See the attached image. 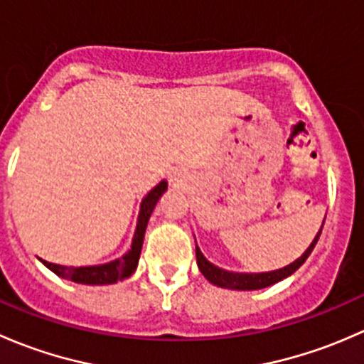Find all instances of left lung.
<instances>
[{"label": "left lung", "instance_id": "obj_1", "mask_svg": "<svg viewBox=\"0 0 364 364\" xmlns=\"http://www.w3.org/2000/svg\"><path fill=\"white\" fill-rule=\"evenodd\" d=\"M322 227H324V222H322ZM322 227L317 232V236L314 237L310 247L306 248V252H304L299 259H296L292 264L282 267V269L267 271V273H232V271H225L222 269V267L209 262V260L203 255V252L199 250V247L196 245L197 266H199L200 273L204 274V278H208L213 285H218V287H223V289H232V291H259V289L269 287V285L291 277L294 271H297L301 266H303L304 260L308 259V255H310L311 250L315 248V245H317L318 236H321L322 232Z\"/></svg>", "mask_w": 364, "mask_h": 364}]
</instances>
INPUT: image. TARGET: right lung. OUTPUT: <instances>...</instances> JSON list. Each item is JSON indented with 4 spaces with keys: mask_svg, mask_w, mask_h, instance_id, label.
Returning a JSON list of instances; mask_svg holds the SVG:
<instances>
[{
    "mask_svg": "<svg viewBox=\"0 0 364 364\" xmlns=\"http://www.w3.org/2000/svg\"><path fill=\"white\" fill-rule=\"evenodd\" d=\"M167 190V181H161L148 196L142 199L141 203V213H139L137 218V229H135L134 241H132V248L124 253L119 259L111 260L107 264H98V266H60V264L47 262L42 260V264L46 267H49L53 273H56L58 277L65 278V280L75 282V284H84V285H109L116 284V282L124 280V278L130 277L135 271L139 264V257H141L142 250V241H144V232L146 227H148L149 216H151L153 209H155L159 199Z\"/></svg>",
    "mask_w": 364,
    "mask_h": 364,
    "instance_id": "obj_1",
    "label": "right lung"
}]
</instances>
